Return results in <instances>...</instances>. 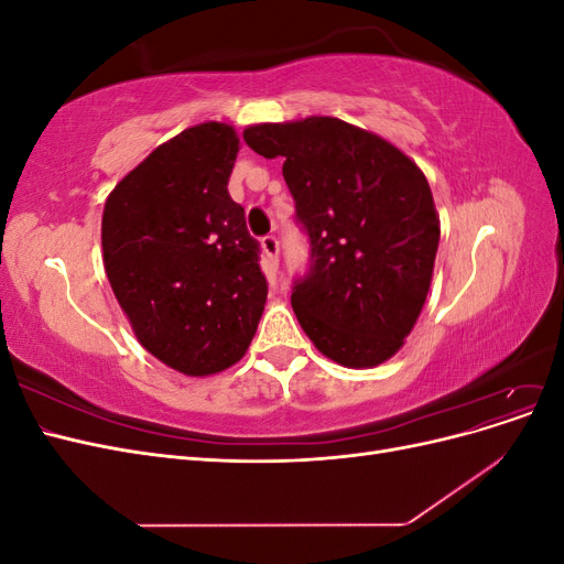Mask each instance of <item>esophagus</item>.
Returning <instances> with one entry per match:
<instances>
[{
    "instance_id": "esophagus-1",
    "label": "esophagus",
    "mask_w": 564,
    "mask_h": 564,
    "mask_svg": "<svg viewBox=\"0 0 564 564\" xmlns=\"http://www.w3.org/2000/svg\"><path fill=\"white\" fill-rule=\"evenodd\" d=\"M261 249H263V253H265V261H268V265L275 270L278 268V261H280V242H278V237L275 235H265L263 240H261Z\"/></svg>"
}]
</instances>
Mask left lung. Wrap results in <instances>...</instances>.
Instances as JSON below:
<instances>
[{
    "label": "left lung",
    "mask_w": 564,
    "mask_h": 564,
    "mask_svg": "<svg viewBox=\"0 0 564 564\" xmlns=\"http://www.w3.org/2000/svg\"><path fill=\"white\" fill-rule=\"evenodd\" d=\"M282 176L311 242L292 308L315 348L362 369L395 355L429 296L440 218L431 185L402 150L336 117L245 129Z\"/></svg>",
    "instance_id": "8db88e82"
}]
</instances>
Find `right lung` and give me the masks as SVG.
<instances>
[{"label":"right lung","mask_w":564,"mask_h":564,"mask_svg":"<svg viewBox=\"0 0 564 564\" xmlns=\"http://www.w3.org/2000/svg\"><path fill=\"white\" fill-rule=\"evenodd\" d=\"M237 152L232 127H191L106 199L100 240L112 292L141 346L185 377L240 362L268 296L259 242L228 193Z\"/></svg>","instance_id":"1"}]
</instances>
